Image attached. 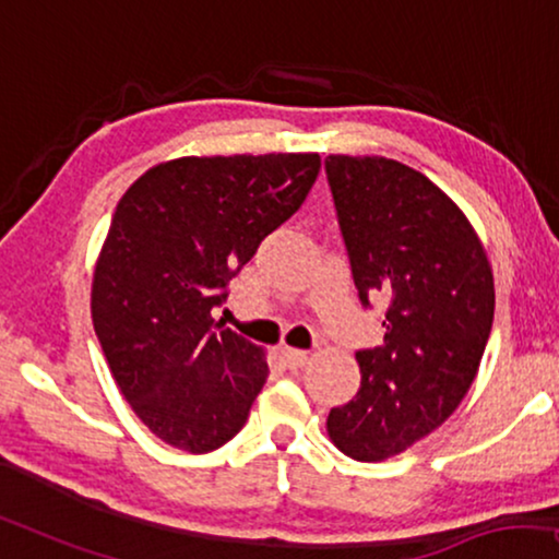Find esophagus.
Listing matches in <instances>:
<instances>
[{"label": "esophagus", "mask_w": 559, "mask_h": 559, "mask_svg": "<svg viewBox=\"0 0 559 559\" xmlns=\"http://www.w3.org/2000/svg\"><path fill=\"white\" fill-rule=\"evenodd\" d=\"M281 359H283V365H286L288 369H298V367H304L306 361H309V352L283 347L281 349Z\"/></svg>", "instance_id": "1"}]
</instances>
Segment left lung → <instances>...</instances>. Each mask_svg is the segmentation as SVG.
Masks as SVG:
<instances>
[{
	"label": "left lung",
	"mask_w": 559,
	"mask_h": 559,
	"mask_svg": "<svg viewBox=\"0 0 559 559\" xmlns=\"http://www.w3.org/2000/svg\"><path fill=\"white\" fill-rule=\"evenodd\" d=\"M359 301H390L380 347L326 430L349 459L397 455L445 423L474 382L493 324V273L466 215L426 175L384 156H326Z\"/></svg>",
	"instance_id": "8db88e82"
}]
</instances>
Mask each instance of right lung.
<instances>
[{"label":"right lung","mask_w":559,"mask_h":559,"mask_svg":"<svg viewBox=\"0 0 559 559\" xmlns=\"http://www.w3.org/2000/svg\"><path fill=\"white\" fill-rule=\"evenodd\" d=\"M319 169V154L182 156L121 198L93 273V326L126 403L164 443L210 453L246 426L269 361L212 309Z\"/></svg>","instance_id":"obj_1"}]
</instances>
